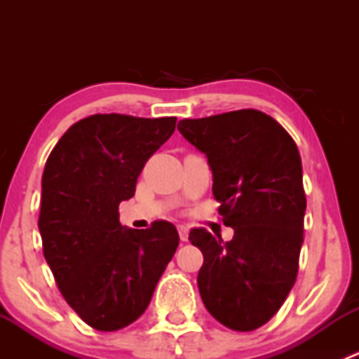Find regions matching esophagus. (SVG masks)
<instances>
[{
	"label": "esophagus",
	"mask_w": 359,
	"mask_h": 359,
	"mask_svg": "<svg viewBox=\"0 0 359 359\" xmlns=\"http://www.w3.org/2000/svg\"><path fill=\"white\" fill-rule=\"evenodd\" d=\"M179 236L182 241H187V238H189V229H187L186 226H179Z\"/></svg>",
	"instance_id": "1"
}]
</instances>
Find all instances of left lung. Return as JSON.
Returning a JSON list of instances; mask_svg holds the SVG:
<instances>
[{
  "mask_svg": "<svg viewBox=\"0 0 359 359\" xmlns=\"http://www.w3.org/2000/svg\"><path fill=\"white\" fill-rule=\"evenodd\" d=\"M177 128L208 158L219 213L234 229L226 243L191 229L203 252V304L231 330L252 332L283 306L299 271L306 213L299 149L276 119L255 109L182 119Z\"/></svg>",
  "mask_w": 359,
  "mask_h": 359,
  "instance_id": "1",
  "label": "left lung"
}]
</instances>
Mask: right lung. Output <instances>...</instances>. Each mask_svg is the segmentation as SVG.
Listing matches in <instances>:
<instances>
[{
	"label": "right lung",
	"mask_w": 359,
	"mask_h": 359,
	"mask_svg": "<svg viewBox=\"0 0 359 359\" xmlns=\"http://www.w3.org/2000/svg\"><path fill=\"white\" fill-rule=\"evenodd\" d=\"M177 118L93 114L71 126L46 159L39 234L60 293L100 332L128 327L147 309L179 233L119 224L146 161L170 139Z\"/></svg>",
	"instance_id": "add662e5"
}]
</instances>
